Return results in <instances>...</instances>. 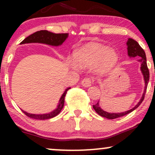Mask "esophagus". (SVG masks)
<instances>
[{
  "label": "esophagus",
  "mask_w": 155,
  "mask_h": 155,
  "mask_svg": "<svg viewBox=\"0 0 155 155\" xmlns=\"http://www.w3.org/2000/svg\"><path fill=\"white\" fill-rule=\"evenodd\" d=\"M92 81H93V79H92L91 78H85L81 81V85L84 87H89L92 85Z\"/></svg>",
  "instance_id": "34e87169"
}]
</instances>
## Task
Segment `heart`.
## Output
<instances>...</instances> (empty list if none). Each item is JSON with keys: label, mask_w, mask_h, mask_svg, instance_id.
<instances>
[{"label": "heart", "mask_w": 155, "mask_h": 155, "mask_svg": "<svg viewBox=\"0 0 155 155\" xmlns=\"http://www.w3.org/2000/svg\"><path fill=\"white\" fill-rule=\"evenodd\" d=\"M74 62L70 60L69 66L73 69L78 67H89L96 65L98 72L111 69L118 60V54L114 49L98 43H90L76 50L74 54Z\"/></svg>", "instance_id": "1"}]
</instances>
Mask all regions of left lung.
Masks as SVG:
<instances>
[{"label":"left lung","mask_w":155,"mask_h":155,"mask_svg":"<svg viewBox=\"0 0 155 155\" xmlns=\"http://www.w3.org/2000/svg\"><path fill=\"white\" fill-rule=\"evenodd\" d=\"M127 54H128L129 58H135V57H139L140 59L138 60V62L140 63V71H141L142 74H143V79H144L145 82V87H144V90H143V93L142 95L141 98L140 99L139 102L137 104L136 106H134L133 108L128 110V111H126L124 112H121V113H108V112L104 111L99 106V101L97 104L93 105V108L95 109V111L99 115L105 118L109 119V120H113V119L119 118V117H123L124 115L128 114L129 113L134 111L135 109H136L138 106H140V104L142 103V101L144 99V96L146 91H147V85H148L149 79V69L147 68V58H146V54L145 51L140 47V46L138 44V42L136 41H135L133 38H128L127 41Z\"/></svg>","instance_id":"obj_1"}]
</instances>
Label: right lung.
I'll return each instance as SVG.
<instances>
[{"mask_svg":"<svg viewBox=\"0 0 155 155\" xmlns=\"http://www.w3.org/2000/svg\"><path fill=\"white\" fill-rule=\"evenodd\" d=\"M68 36V33H54L48 31H40L35 32V33L27 37L21 42L20 44L38 43L53 46V47H59V46H61L63 42L66 40ZM71 87H68L64 91L63 94L60 97L57 108L54 110H53L52 111L49 112V113L35 114L28 113V112L23 111L22 109V111L28 117L35 119V120H45L53 118V117H56L57 115L59 114L60 112L63 109L64 106V101H65V96L66 95L67 91Z\"/></svg>","mask_w":155,"mask_h":155,"instance_id":"add662e5","label":"right lung"}]
</instances>
